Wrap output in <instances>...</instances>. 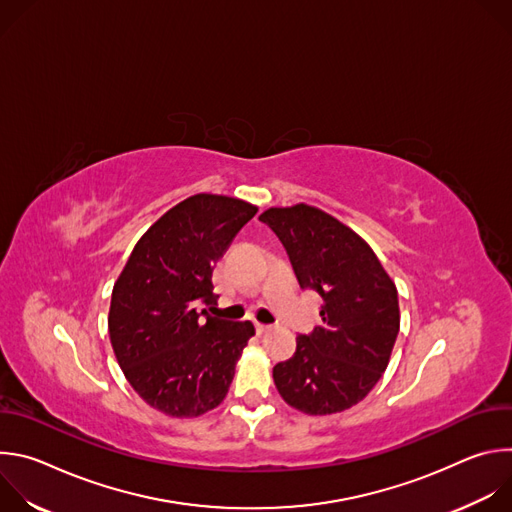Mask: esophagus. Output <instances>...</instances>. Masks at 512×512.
Wrapping results in <instances>:
<instances>
[{
  "label": "esophagus",
  "mask_w": 512,
  "mask_h": 512,
  "mask_svg": "<svg viewBox=\"0 0 512 512\" xmlns=\"http://www.w3.org/2000/svg\"><path fill=\"white\" fill-rule=\"evenodd\" d=\"M255 328H257V332H259V334H265V332H269V330H271V326H269V324H261V322H257V324H255Z\"/></svg>",
  "instance_id": "34e87169"
}]
</instances>
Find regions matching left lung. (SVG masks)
<instances>
[{
    "label": "left lung",
    "instance_id": "left-lung-1",
    "mask_svg": "<svg viewBox=\"0 0 512 512\" xmlns=\"http://www.w3.org/2000/svg\"><path fill=\"white\" fill-rule=\"evenodd\" d=\"M265 223L285 247L304 289L322 296V326L298 336L289 360L273 367L283 401L308 415L344 411L383 377L397 334V287L375 251L320 208H269Z\"/></svg>",
    "mask_w": 512,
    "mask_h": 512
}]
</instances>
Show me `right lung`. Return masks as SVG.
<instances>
[{
  "instance_id": "right-lung-1",
  "label": "right lung",
  "mask_w": 512,
  "mask_h": 512,
  "mask_svg": "<svg viewBox=\"0 0 512 512\" xmlns=\"http://www.w3.org/2000/svg\"><path fill=\"white\" fill-rule=\"evenodd\" d=\"M257 206L196 194L170 208L133 247L109 308V338L135 393L170 417L221 405L255 334L212 316V271Z\"/></svg>"
}]
</instances>
